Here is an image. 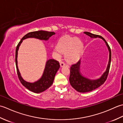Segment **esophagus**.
Segmentation results:
<instances>
[{
    "mask_svg": "<svg viewBox=\"0 0 123 123\" xmlns=\"http://www.w3.org/2000/svg\"><path fill=\"white\" fill-rule=\"evenodd\" d=\"M66 66V64H65V63L64 62H60V66H61V67H63L64 66Z\"/></svg>",
    "mask_w": 123,
    "mask_h": 123,
    "instance_id": "esophagus-1",
    "label": "esophagus"
}]
</instances>
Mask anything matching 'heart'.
Returning a JSON list of instances; mask_svg holds the SVG:
<instances>
[{
    "label": "heart",
    "instance_id": "b5f03b06",
    "mask_svg": "<svg viewBox=\"0 0 123 123\" xmlns=\"http://www.w3.org/2000/svg\"><path fill=\"white\" fill-rule=\"evenodd\" d=\"M83 48L82 42L76 37L69 36L62 37L58 43V46L54 49V53L57 57L61 56L62 52L65 53L67 61L73 62L79 58Z\"/></svg>",
    "mask_w": 123,
    "mask_h": 123
}]
</instances>
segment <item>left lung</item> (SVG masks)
<instances>
[{"label":"left lung","instance_id":"1","mask_svg":"<svg viewBox=\"0 0 123 123\" xmlns=\"http://www.w3.org/2000/svg\"><path fill=\"white\" fill-rule=\"evenodd\" d=\"M86 35L89 36L91 38L99 37L105 41L106 45L107 46L109 51V60L108 64L106 71L102 75V76L97 80H90L85 77H83L81 75L80 73V60L77 63L72 64L70 68V74L69 77V81L70 85L74 89L80 92H87L96 89L100 87L101 85L104 84L109 74V69H110L111 62V49L108 44L106 41L101 36L93 34L88 32H84Z\"/></svg>","mask_w":123,"mask_h":123}]
</instances>
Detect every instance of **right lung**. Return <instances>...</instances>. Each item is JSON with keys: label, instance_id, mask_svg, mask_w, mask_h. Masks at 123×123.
Here are the masks:
<instances>
[{"label": "right lung", "instance_id": "add662e5", "mask_svg": "<svg viewBox=\"0 0 123 123\" xmlns=\"http://www.w3.org/2000/svg\"><path fill=\"white\" fill-rule=\"evenodd\" d=\"M55 34L53 32H48V31H38L32 32L27 33L23 37L20 41L18 43V45L16 49L15 53V62L17 72L18 78L20 80L22 84L27 89L32 91L35 93H40L45 91L47 89H48L52 85L53 82L55 75L57 70H59L60 67L59 61L54 59H49L46 62V66L44 70V73L42 77L40 80H38L36 82L34 83H30L25 81L22 78L20 75L19 70L17 66V54L18 50L19 49V46L22 42L23 40H25L27 38H36L40 39L41 40L47 41L49 37Z\"/></svg>", "mask_w": 123, "mask_h": 123}]
</instances>
